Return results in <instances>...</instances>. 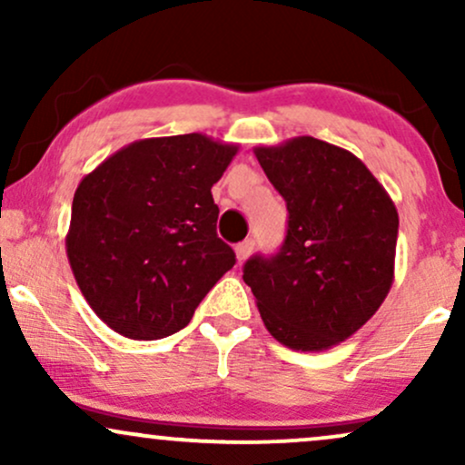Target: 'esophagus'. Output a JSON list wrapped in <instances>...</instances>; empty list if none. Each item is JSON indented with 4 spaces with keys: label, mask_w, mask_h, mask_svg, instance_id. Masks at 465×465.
<instances>
[{
    "label": "esophagus",
    "mask_w": 465,
    "mask_h": 465,
    "mask_svg": "<svg viewBox=\"0 0 465 465\" xmlns=\"http://www.w3.org/2000/svg\"><path fill=\"white\" fill-rule=\"evenodd\" d=\"M253 240H244V242H240V244H236V258H238V262H244V260L249 258V253L251 251H253Z\"/></svg>",
    "instance_id": "1"
}]
</instances>
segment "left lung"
<instances>
[{"mask_svg":"<svg viewBox=\"0 0 465 465\" xmlns=\"http://www.w3.org/2000/svg\"><path fill=\"white\" fill-rule=\"evenodd\" d=\"M284 196L288 229L271 258L244 264L260 317L291 350L322 351L376 314L393 284L398 210L356 154L317 137L258 146Z\"/></svg>","mask_w":465,"mask_h":465,"instance_id":"obj_1","label":"left lung"}]
</instances>
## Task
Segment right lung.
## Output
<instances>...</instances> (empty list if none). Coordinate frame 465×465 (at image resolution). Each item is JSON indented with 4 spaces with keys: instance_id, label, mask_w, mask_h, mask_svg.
Returning <instances> with one entry per match:
<instances>
[{
    "instance_id": "right-lung-1",
    "label": "right lung",
    "mask_w": 465,
    "mask_h": 465,
    "mask_svg": "<svg viewBox=\"0 0 465 465\" xmlns=\"http://www.w3.org/2000/svg\"><path fill=\"white\" fill-rule=\"evenodd\" d=\"M236 153V143L203 133L148 137L78 183L69 266L92 311L117 334L154 341L179 332L236 264L216 236L212 196Z\"/></svg>"
}]
</instances>
